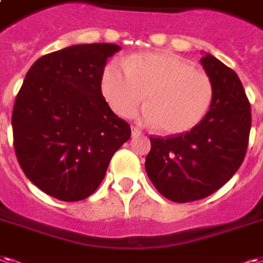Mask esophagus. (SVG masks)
Segmentation results:
<instances>
[{
    "label": "esophagus",
    "instance_id": "esophagus-1",
    "mask_svg": "<svg viewBox=\"0 0 263 263\" xmlns=\"http://www.w3.org/2000/svg\"><path fill=\"white\" fill-rule=\"evenodd\" d=\"M141 134H142V132H141V129H139V128H137V126H132V128H131L132 138H138L139 135H141Z\"/></svg>",
    "mask_w": 263,
    "mask_h": 263
}]
</instances>
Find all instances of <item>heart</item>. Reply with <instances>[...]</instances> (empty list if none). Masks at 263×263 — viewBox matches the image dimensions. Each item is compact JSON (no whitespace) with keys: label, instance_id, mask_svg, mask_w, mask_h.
Listing matches in <instances>:
<instances>
[{"label":"heart","instance_id":"1","mask_svg":"<svg viewBox=\"0 0 263 263\" xmlns=\"http://www.w3.org/2000/svg\"><path fill=\"white\" fill-rule=\"evenodd\" d=\"M102 92L120 116H129L146 93L139 114L146 125L168 135L194 129L213 102V82L186 58L168 51L134 54L125 62L111 61L102 75Z\"/></svg>","mask_w":263,"mask_h":263}]
</instances>
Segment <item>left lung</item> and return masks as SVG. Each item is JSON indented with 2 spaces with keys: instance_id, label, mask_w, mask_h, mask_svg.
Here are the masks:
<instances>
[{
  "instance_id": "obj_1",
  "label": "left lung",
  "mask_w": 263,
  "mask_h": 263,
  "mask_svg": "<svg viewBox=\"0 0 263 263\" xmlns=\"http://www.w3.org/2000/svg\"><path fill=\"white\" fill-rule=\"evenodd\" d=\"M213 82V102L198 125L180 135L151 137L145 168L161 195L178 203L206 198L224 185L244 160L251 106L240 78L208 54L201 58Z\"/></svg>"
}]
</instances>
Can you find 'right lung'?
<instances>
[{
  "mask_svg": "<svg viewBox=\"0 0 263 263\" xmlns=\"http://www.w3.org/2000/svg\"><path fill=\"white\" fill-rule=\"evenodd\" d=\"M120 46L77 44L43 55L26 73L12 111L13 146L25 176L47 195L77 202L100 185L131 138L102 95L107 60Z\"/></svg>",
  "mask_w": 263,
  "mask_h": 263,
  "instance_id": "right-lung-1",
  "label": "right lung"
}]
</instances>
